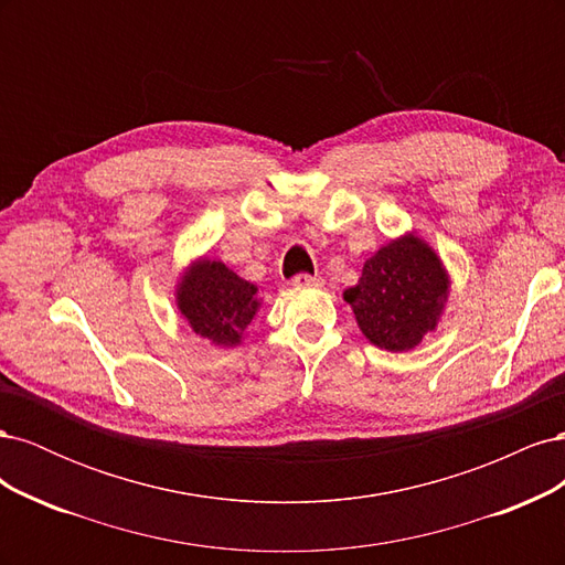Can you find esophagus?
Instances as JSON below:
<instances>
[{
  "label": "esophagus",
  "mask_w": 565,
  "mask_h": 565,
  "mask_svg": "<svg viewBox=\"0 0 565 565\" xmlns=\"http://www.w3.org/2000/svg\"><path fill=\"white\" fill-rule=\"evenodd\" d=\"M295 287H320L322 278L320 276H309V273H299V276L292 280Z\"/></svg>",
  "instance_id": "obj_1"
}]
</instances>
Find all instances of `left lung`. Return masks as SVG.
<instances>
[{
  "label": "left lung",
  "instance_id": "left-lung-1",
  "mask_svg": "<svg viewBox=\"0 0 565 565\" xmlns=\"http://www.w3.org/2000/svg\"><path fill=\"white\" fill-rule=\"evenodd\" d=\"M448 295L450 276L440 256L417 233H405L370 256L344 301L370 344L403 353L436 330Z\"/></svg>",
  "mask_w": 565,
  "mask_h": 565
}]
</instances>
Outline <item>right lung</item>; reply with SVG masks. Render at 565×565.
Wrapping results in <instances>:
<instances>
[{
  "label": "right lung",
  "instance_id": "1",
  "mask_svg": "<svg viewBox=\"0 0 565 565\" xmlns=\"http://www.w3.org/2000/svg\"><path fill=\"white\" fill-rule=\"evenodd\" d=\"M259 287L243 280L224 262L200 256L177 282V309L191 330L214 347L233 349L262 309Z\"/></svg>",
  "mask_w": 565,
  "mask_h": 565
}]
</instances>
